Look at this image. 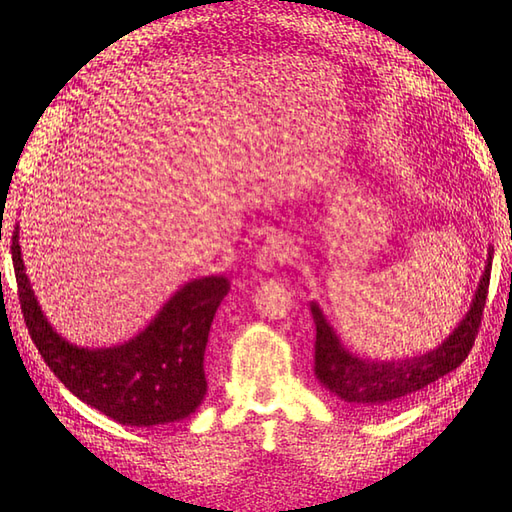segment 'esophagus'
I'll use <instances>...</instances> for the list:
<instances>
[{"label":"esophagus","instance_id":"obj_1","mask_svg":"<svg viewBox=\"0 0 512 512\" xmlns=\"http://www.w3.org/2000/svg\"><path fill=\"white\" fill-rule=\"evenodd\" d=\"M290 255H292V246L288 239L284 235H270V237H266L262 248H259L255 264L259 270L270 273V270L284 266L290 259Z\"/></svg>","mask_w":512,"mask_h":512}]
</instances>
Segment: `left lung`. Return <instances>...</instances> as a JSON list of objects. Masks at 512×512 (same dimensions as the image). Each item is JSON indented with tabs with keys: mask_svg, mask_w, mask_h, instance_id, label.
<instances>
[{
	"mask_svg": "<svg viewBox=\"0 0 512 512\" xmlns=\"http://www.w3.org/2000/svg\"><path fill=\"white\" fill-rule=\"evenodd\" d=\"M493 246H488L484 275L477 284L469 312L458 323L447 339L436 350L427 354L398 358V361H372L352 354L341 343L339 334L325 319L317 301L310 303L312 319L317 325V343H314V374L319 383L358 409H389L400 405L411 394L436 383L444 374L453 372L464 363L475 343L482 323V312L491 281Z\"/></svg>",
	"mask_w": 512,
	"mask_h": 512,
	"instance_id": "8db88e82",
	"label": "left lung"
}]
</instances>
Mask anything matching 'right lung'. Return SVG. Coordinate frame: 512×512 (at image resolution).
Listing matches in <instances>:
<instances>
[{
  "instance_id": "obj_1",
  "label": "right lung",
  "mask_w": 512,
  "mask_h": 512,
  "mask_svg": "<svg viewBox=\"0 0 512 512\" xmlns=\"http://www.w3.org/2000/svg\"><path fill=\"white\" fill-rule=\"evenodd\" d=\"M13 266L21 312L43 361L85 405L127 427H158L189 418L206 394L204 352L217 308L231 290L224 275L176 290L145 330L112 347H81L52 328L30 288L13 231Z\"/></svg>"
}]
</instances>
